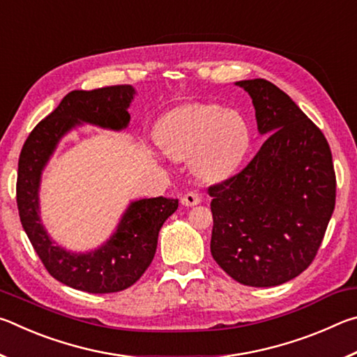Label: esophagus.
<instances>
[{"label":"esophagus","instance_id":"obj_1","mask_svg":"<svg viewBox=\"0 0 357 357\" xmlns=\"http://www.w3.org/2000/svg\"><path fill=\"white\" fill-rule=\"evenodd\" d=\"M200 202H202V197L200 193L197 192H187L185 195H183V198H181V203H183L184 206H197Z\"/></svg>","mask_w":357,"mask_h":357}]
</instances>
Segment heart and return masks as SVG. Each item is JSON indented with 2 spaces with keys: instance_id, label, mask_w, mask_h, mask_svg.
<instances>
[{
  "instance_id": "heart-1",
  "label": "heart",
  "mask_w": 357,
  "mask_h": 357,
  "mask_svg": "<svg viewBox=\"0 0 357 357\" xmlns=\"http://www.w3.org/2000/svg\"><path fill=\"white\" fill-rule=\"evenodd\" d=\"M159 142L173 159H192L204 179H220L243 160L250 126L243 113L215 104L179 107L162 121Z\"/></svg>"
}]
</instances>
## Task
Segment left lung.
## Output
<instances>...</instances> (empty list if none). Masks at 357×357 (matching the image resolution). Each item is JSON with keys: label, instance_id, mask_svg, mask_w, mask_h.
I'll use <instances>...</instances> for the list:
<instances>
[{"label": "left lung", "instance_id": "obj_1", "mask_svg": "<svg viewBox=\"0 0 357 357\" xmlns=\"http://www.w3.org/2000/svg\"><path fill=\"white\" fill-rule=\"evenodd\" d=\"M268 135L234 176L211 185V253L247 287H275L309 268L335 206L328 140L288 94L264 78L236 82Z\"/></svg>", "mask_w": 357, "mask_h": 357}]
</instances>
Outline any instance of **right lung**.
I'll return each mask as SVG.
<instances>
[{
	"mask_svg": "<svg viewBox=\"0 0 357 357\" xmlns=\"http://www.w3.org/2000/svg\"><path fill=\"white\" fill-rule=\"evenodd\" d=\"M134 96L135 89L130 84L69 93L31 130L20 153L17 206L22 227L48 274L80 291L116 293L134 285L153 261L162 225L178 209L174 198L132 202L110 239L86 253H74L56 245L40 222L42 170L59 140L80 123L112 130L126 129L130 121L128 108Z\"/></svg>",
	"mask_w": 357,
	"mask_h": 357,
	"instance_id": "add662e5",
	"label": "right lung"
}]
</instances>
